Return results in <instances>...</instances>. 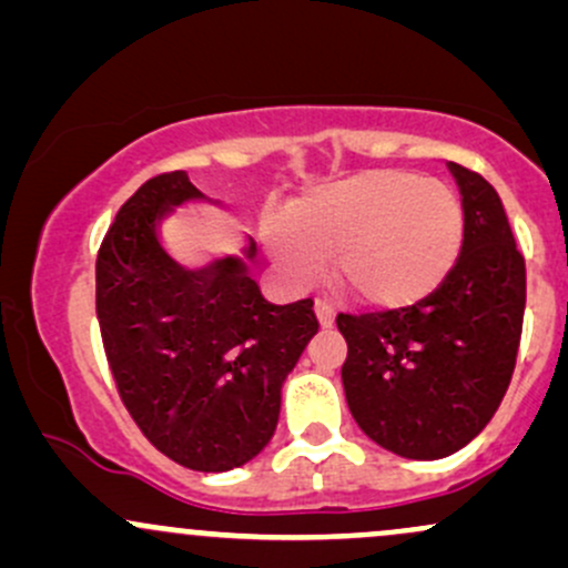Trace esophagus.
<instances>
[{
    "label": "esophagus",
    "instance_id": "esophagus-1",
    "mask_svg": "<svg viewBox=\"0 0 568 568\" xmlns=\"http://www.w3.org/2000/svg\"><path fill=\"white\" fill-rule=\"evenodd\" d=\"M316 316H320L322 327H333L335 306L331 301H325V297H320V301H316Z\"/></svg>",
    "mask_w": 568,
    "mask_h": 568
}]
</instances>
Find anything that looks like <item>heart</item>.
I'll use <instances>...</instances> for the list:
<instances>
[{"label": "heart", "mask_w": 568, "mask_h": 568, "mask_svg": "<svg viewBox=\"0 0 568 568\" xmlns=\"http://www.w3.org/2000/svg\"><path fill=\"white\" fill-rule=\"evenodd\" d=\"M290 236L273 246L295 276L333 260L335 282L371 306H404L444 278L463 237L455 189L404 170H363L311 189L290 209Z\"/></svg>", "instance_id": "heart-1"}]
</instances>
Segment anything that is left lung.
<instances>
[{
    "label": "left lung",
    "instance_id": "left-lung-1",
    "mask_svg": "<svg viewBox=\"0 0 568 568\" xmlns=\"http://www.w3.org/2000/svg\"><path fill=\"white\" fill-rule=\"evenodd\" d=\"M463 197L453 271L419 303L338 314L346 404L368 438L412 460L466 447L490 423L515 371L526 314V260L498 192L449 162Z\"/></svg>",
    "mask_w": 568,
    "mask_h": 568
}]
</instances>
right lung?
Masks as SVG:
<instances>
[{"mask_svg": "<svg viewBox=\"0 0 568 568\" xmlns=\"http://www.w3.org/2000/svg\"><path fill=\"white\" fill-rule=\"evenodd\" d=\"M184 170L162 173L121 205L97 254V320L126 412L170 460L230 471L262 453L282 384L320 322L314 301L273 306L246 260L189 271L160 241L175 205L203 200Z\"/></svg>", "mask_w": 568, "mask_h": 568, "instance_id": "obj_1", "label": "right lung"}]
</instances>
